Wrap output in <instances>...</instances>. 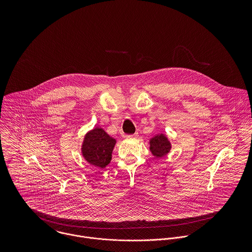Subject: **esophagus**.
Segmentation results:
<instances>
[{"label":"esophagus","mask_w":252,"mask_h":252,"mask_svg":"<svg viewBox=\"0 0 252 252\" xmlns=\"http://www.w3.org/2000/svg\"><path fill=\"white\" fill-rule=\"evenodd\" d=\"M138 137H139V133H135V134H133V135H128V136H127L128 139H137Z\"/></svg>","instance_id":"1"}]
</instances>
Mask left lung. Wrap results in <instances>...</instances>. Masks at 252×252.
I'll list each match as a JSON object with an SVG mask.
<instances>
[{
    "mask_svg": "<svg viewBox=\"0 0 252 252\" xmlns=\"http://www.w3.org/2000/svg\"><path fill=\"white\" fill-rule=\"evenodd\" d=\"M172 149V144L164 133L155 135L149 140V150L156 158L166 156Z\"/></svg>",
    "mask_w": 252,
    "mask_h": 252,
    "instance_id": "1",
    "label": "left lung"
}]
</instances>
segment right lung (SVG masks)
Returning <instances> with one entry per match:
<instances>
[{
	"instance_id": "1",
	"label": "right lung",
	"mask_w": 252,
	"mask_h": 252,
	"mask_svg": "<svg viewBox=\"0 0 252 252\" xmlns=\"http://www.w3.org/2000/svg\"><path fill=\"white\" fill-rule=\"evenodd\" d=\"M116 140L110 137L101 127H95L87 132L81 144V154L91 165L104 169L111 160L112 150Z\"/></svg>"
}]
</instances>
